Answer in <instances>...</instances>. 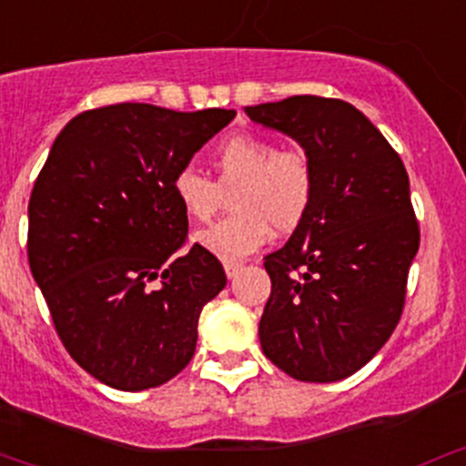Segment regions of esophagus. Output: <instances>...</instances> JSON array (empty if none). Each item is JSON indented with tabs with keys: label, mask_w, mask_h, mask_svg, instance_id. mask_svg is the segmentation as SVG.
I'll list each match as a JSON object with an SVG mask.
<instances>
[{
	"label": "esophagus",
	"mask_w": 466,
	"mask_h": 466,
	"mask_svg": "<svg viewBox=\"0 0 466 466\" xmlns=\"http://www.w3.org/2000/svg\"><path fill=\"white\" fill-rule=\"evenodd\" d=\"M223 268H225V275H228V279H234V277L238 275V270H241L243 266L238 261H225Z\"/></svg>",
	"instance_id": "esophagus-1"
}]
</instances>
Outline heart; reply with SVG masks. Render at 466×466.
Here are the masks:
<instances>
[{
    "label": "heart",
    "mask_w": 466,
    "mask_h": 466,
    "mask_svg": "<svg viewBox=\"0 0 466 466\" xmlns=\"http://www.w3.org/2000/svg\"><path fill=\"white\" fill-rule=\"evenodd\" d=\"M216 182L196 168H180L173 196L191 223H207L229 198L234 216L198 232L194 241L216 259L238 261L259 250L270 228L289 234L307 216L316 189L311 159L304 150L284 148L255 135H234L211 157Z\"/></svg>",
    "instance_id": "obj_1"
}]
</instances>
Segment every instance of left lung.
<instances>
[{
	"mask_svg": "<svg viewBox=\"0 0 466 466\" xmlns=\"http://www.w3.org/2000/svg\"><path fill=\"white\" fill-rule=\"evenodd\" d=\"M246 112L302 146L316 176L304 220L263 259L272 290L261 350L298 380L347 379L401 318L420 250L408 173L377 126L340 98L290 96Z\"/></svg>",
	"mask_w": 466,
	"mask_h": 466,
	"instance_id": "obj_1",
	"label": "left lung"
}]
</instances>
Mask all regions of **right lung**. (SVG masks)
<instances>
[{
	"mask_svg": "<svg viewBox=\"0 0 466 466\" xmlns=\"http://www.w3.org/2000/svg\"><path fill=\"white\" fill-rule=\"evenodd\" d=\"M237 116L116 103L74 116L29 200V263L65 350L124 392L189 365L203 307L228 284L196 243L173 177Z\"/></svg>",
	"mask_w": 466,
	"mask_h": 466,
	"instance_id": "add662e5",
	"label": "right lung"
}]
</instances>
